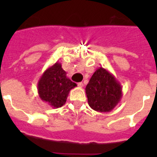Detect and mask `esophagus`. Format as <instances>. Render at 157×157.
Instances as JSON below:
<instances>
[{
    "mask_svg": "<svg viewBox=\"0 0 157 157\" xmlns=\"http://www.w3.org/2000/svg\"><path fill=\"white\" fill-rule=\"evenodd\" d=\"M78 86L82 87L83 86V83L82 82H78Z\"/></svg>",
    "mask_w": 157,
    "mask_h": 157,
    "instance_id": "obj_1",
    "label": "esophagus"
}]
</instances>
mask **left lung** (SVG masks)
<instances>
[{"label": "left lung", "instance_id": "1", "mask_svg": "<svg viewBox=\"0 0 157 157\" xmlns=\"http://www.w3.org/2000/svg\"><path fill=\"white\" fill-rule=\"evenodd\" d=\"M88 104L99 112H109L120 103L123 97L122 86L109 71L100 67L86 87Z\"/></svg>", "mask_w": 157, "mask_h": 157}]
</instances>
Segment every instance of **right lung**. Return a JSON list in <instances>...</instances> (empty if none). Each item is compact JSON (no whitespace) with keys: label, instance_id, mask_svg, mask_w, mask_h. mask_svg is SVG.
Wrapping results in <instances>:
<instances>
[{"label":"right lung","instance_id":"obj_1","mask_svg":"<svg viewBox=\"0 0 157 157\" xmlns=\"http://www.w3.org/2000/svg\"><path fill=\"white\" fill-rule=\"evenodd\" d=\"M75 86L76 83L67 77L61 63L56 62L43 72L37 82V92L41 101L58 109L66 103L70 90Z\"/></svg>","mask_w":157,"mask_h":157}]
</instances>
